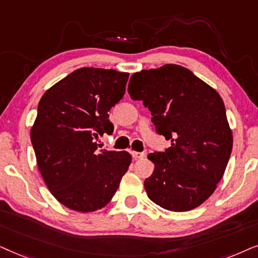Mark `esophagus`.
<instances>
[{
    "instance_id": "esophagus-1",
    "label": "esophagus",
    "mask_w": 258,
    "mask_h": 258,
    "mask_svg": "<svg viewBox=\"0 0 258 258\" xmlns=\"http://www.w3.org/2000/svg\"><path fill=\"white\" fill-rule=\"evenodd\" d=\"M132 157L135 158V159H143L144 157H145V153L144 152H136V151H132Z\"/></svg>"
}]
</instances>
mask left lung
<instances>
[{
	"instance_id": "1",
	"label": "left lung",
	"mask_w": 258,
	"mask_h": 258,
	"mask_svg": "<svg viewBox=\"0 0 258 258\" xmlns=\"http://www.w3.org/2000/svg\"><path fill=\"white\" fill-rule=\"evenodd\" d=\"M128 94L152 114L158 135L171 140L150 153L153 173L144 181L153 203L183 212L203 204L217 187L232 150L221 95L187 68L164 64L130 79Z\"/></svg>"
}]
</instances>
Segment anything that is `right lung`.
<instances>
[{
	"label": "right lung",
	"instance_id": "right-lung-1",
	"mask_svg": "<svg viewBox=\"0 0 258 258\" xmlns=\"http://www.w3.org/2000/svg\"><path fill=\"white\" fill-rule=\"evenodd\" d=\"M128 73L84 67L42 95L30 139L44 183L61 204L79 212L104 208L118 190L132 157L126 151L99 150L112 135L108 112L121 100Z\"/></svg>",
	"mask_w": 258,
	"mask_h": 258
}]
</instances>
